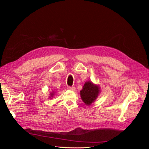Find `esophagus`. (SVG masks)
Wrapping results in <instances>:
<instances>
[{
	"label": "esophagus",
	"instance_id": "obj_1",
	"mask_svg": "<svg viewBox=\"0 0 149 149\" xmlns=\"http://www.w3.org/2000/svg\"><path fill=\"white\" fill-rule=\"evenodd\" d=\"M68 89L71 90V91H74V90L76 89V88H75L74 86H72V87L68 86Z\"/></svg>",
	"mask_w": 149,
	"mask_h": 149
}]
</instances>
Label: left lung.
<instances>
[{
    "mask_svg": "<svg viewBox=\"0 0 149 149\" xmlns=\"http://www.w3.org/2000/svg\"><path fill=\"white\" fill-rule=\"evenodd\" d=\"M100 93V85L93 83L91 81H87L85 82L83 89L80 91V96L86 105L91 106L95 102Z\"/></svg>",
    "mask_w": 149,
    "mask_h": 149,
    "instance_id": "obj_1",
    "label": "left lung"
}]
</instances>
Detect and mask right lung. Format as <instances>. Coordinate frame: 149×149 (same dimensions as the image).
<instances>
[{"label": "right lung", "instance_id": "right-lung-1", "mask_svg": "<svg viewBox=\"0 0 149 149\" xmlns=\"http://www.w3.org/2000/svg\"><path fill=\"white\" fill-rule=\"evenodd\" d=\"M56 94V92L55 91H52L50 93V94H49V99H52L53 97V96L55 95Z\"/></svg>", "mask_w": 149, "mask_h": 149}]
</instances>
